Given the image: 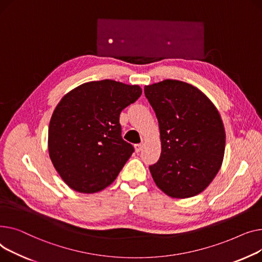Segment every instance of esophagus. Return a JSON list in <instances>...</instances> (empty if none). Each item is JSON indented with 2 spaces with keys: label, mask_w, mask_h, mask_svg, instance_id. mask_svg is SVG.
<instances>
[{
  "label": "esophagus",
  "mask_w": 262,
  "mask_h": 262,
  "mask_svg": "<svg viewBox=\"0 0 262 262\" xmlns=\"http://www.w3.org/2000/svg\"><path fill=\"white\" fill-rule=\"evenodd\" d=\"M143 147H144V144H136L135 145V150H136V152H141L142 150H143Z\"/></svg>",
  "instance_id": "esophagus-1"
}]
</instances>
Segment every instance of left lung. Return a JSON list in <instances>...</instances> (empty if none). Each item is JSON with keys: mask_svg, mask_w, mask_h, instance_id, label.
Listing matches in <instances>:
<instances>
[{"mask_svg": "<svg viewBox=\"0 0 262 262\" xmlns=\"http://www.w3.org/2000/svg\"><path fill=\"white\" fill-rule=\"evenodd\" d=\"M159 120L162 152L149 166L157 186L172 198L202 192L222 165L225 131L216 106L193 85L167 79L146 85Z\"/></svg>", "mask_w": 262, "mask_h": 262, "instance_id": "8db88e82", "label": "left lung"}]
</instances>
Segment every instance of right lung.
Here are the masks:
<instances>
[{"mask_svg":"<svg viewBox=\"0 0 262 262\" xmlns=\"http://www.w3.org/2000/svg\"><path fill=\"white\" fill-rule=\"evenodd\" d=\"M141 95L138 85L105 79L83 83L60 100L50 121L49 152L72 189L94 193L117 178L134 152L122 140L119 115Z\"/></svg>","mask_w":262,"mask_h":262,"instance_id":"right-lung-1","label":"right lung"}]
</instances>
